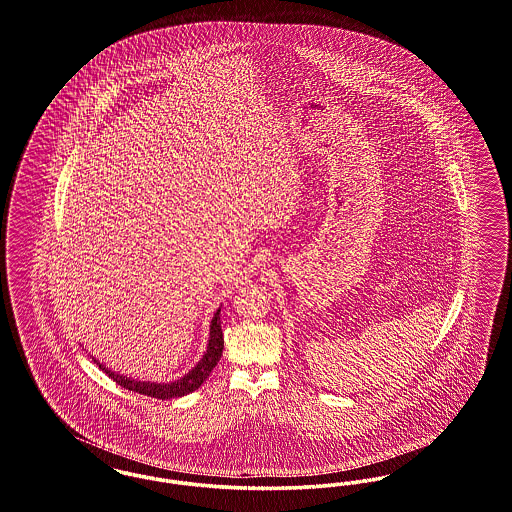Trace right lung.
<instances>
[{
    "label": "right lung",
    "mask_w": 512,
    "mask_h": 512,
    "mask_svg": "<svg viewBox=\"0 0 512 512\" xmlns=\"http://www.w3.org/2000/svg\"><path fill=\"white\" fill-rule=\"evenodd\" d=\"M223 352V334L222 323H220V310L214 313L212 325H210V340H208V348L206 354L202 356L199 365L189 371V375L179 378L178 382H170V384H156V382H137L132 378L122 377L118 373H112L105 365H99L101 371H105L109 378H112L116 384H120L122 388L143 394L147 398H156V400H170V398H181L187 396L191 392H195L200 384L210 377L212 369L218 365Z\"/></svg>",
    "instance_id": "obj_1"
}]
</instances>
